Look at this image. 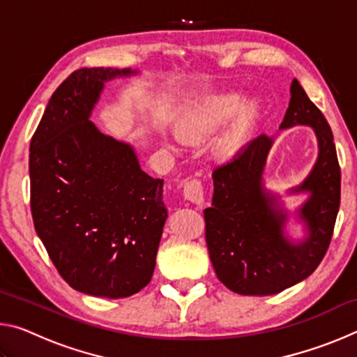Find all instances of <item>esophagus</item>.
<instances>
[{
	"mask_svg": "<svg viewBox=\"0 0 357 357\" xmlns=\"http://www.w3.org/2000/svg\"><path fill=\"white\" fill-rule=\"evenodd\" d=\"M184 197L185 200H189L195 204L204 203V192H203V183L198 178L189 179L184 184Z\"/></svg>",
	"mask_w": 357,
	"mask_h": 357,
	"instance_id": "1",
	"label": "esophagus"
}]
</instances>
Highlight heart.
Here are the masks:
<instances>
[{
  "instance_id": "b5f03b06",
  "label": "heart",
  "mask_w": 357,
  "mask_h": 357,
  "mask_svg": "<svg viewBox=\"0 0 357 357\" xmlns=\"http://www.w3.org/2000/svg\"><path fill=\"white\" fill-rule=\"evenodd\" d=\"M236 96L215 98L204 100L192 107L178 121V132L185 140H202L217 130L229 118V114L238 107ZM255 104H247L233 121L231 126L223 132L215 142L217 155L228 159L238 154L249 137L253 118H255Z\"/></svg>"
}]
</instances>
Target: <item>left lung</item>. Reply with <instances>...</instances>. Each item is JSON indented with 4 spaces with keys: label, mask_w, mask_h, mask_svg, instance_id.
<instances>
[{
    "label": "left lung",
    "mask_w": 357,
    "mask_h": 357,
    "mask_svg": "<svg viewBox=\"0 0 357 357\" xmlns=\"http://www.w3.org/2000/svg\"><path fill=\"white\" fill-rule=\"evenodd\" d=\"M296 124L312 126L319 146L309 178L294 189L310 192L301 208L309 231L302 243L293 244L283 236L287 215L263 187L273 138H253L213 170V206L204 209L206 245L217 279L238 294L280 293L307 279L329 249L340 206V165L328 121L294 78L280 129Z\"/></svg>",
    "instance_id": "left-lung-1"
}]
</instances>
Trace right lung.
I'll return each mask as SVG.
<instances>
[{
	"label": "right lung",
	"instance_id": "obj_1",
	"mask_svg": "<svg viewBox=\"0 0 357 357\" xmlns=\"http://www.w3.org/2000/svg\"><path fill=\"white\" fill-rule=\"evenodd\" d=\"M130 69L83 68L59 84L29 144L31 214L59 275L77 291L119 299L151 282L167 208L164 181L89 114L104 82Z\"/></svg>",
	"mask_w": 357,
	"mask_h": 357
}]
</instances>
